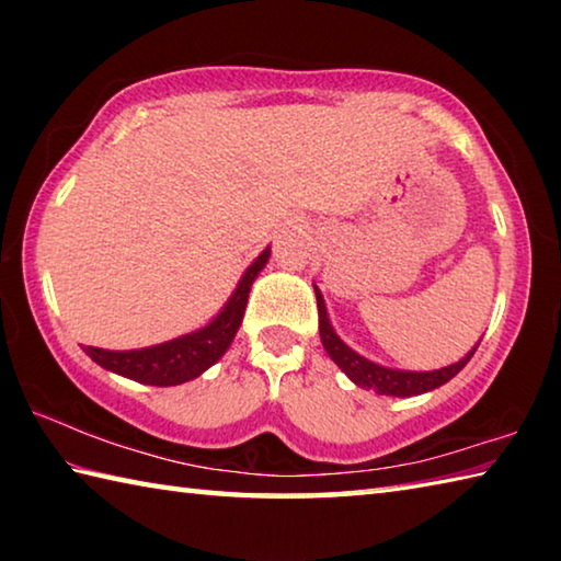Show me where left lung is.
Returning <instances> with one entry per match:
<instances>
[{"label":"left lung","mask_w":561,"mask_h":561,"mask_svg":"<svg viewBox=\"0 0 561 561\" xmlns=\"http://www.w3.org/2000/svg\"><path fill=\"white\" fill-rule=\"evenodd\" d=\"M319 336L329 358L334 360L351 381L360 388H366V391H376L378 396H396V398L421 396L443 383H448L455 374L462 371V366L468 364L470 356L474 354V348H478L472 346V351H468L460 360H455L450 366L435 368V371H403V368H388V366L376 364L371 358L356 354L354 348L346 346L344 341L336 336V331L329 321L324 301H319Z\"/></svg>","instance_id":"8db88e82"}]
</instances>
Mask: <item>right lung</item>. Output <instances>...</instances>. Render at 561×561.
Here are the masks:
<instances>
[{
  "label": "right lung",
  "instance_id": "add662e5",
  "mask_svg": "<svg viewBox=\"0 0 561 561\" xmlns=\"http://www.w3.org/2000/svg\"><path fill=\"white\" fill-rule=\"evenodd\" d=\"M270 262V247L264 250L250 267L244 270L242 279L237 282V289L232 297L227 299L220 314H217L210 324L193 331V334L178 336L165 344H156L148 348H133V351H108L87 346V354L96 360L101 368L111 374H118L130 381L146 383V386H180L193 378L203 376L207 368L217 364L230 348L237 329L242 324L247 297H250L252 282Z\"/></svg>",
  "mask_w": 561,
  "mask_h": 561
}]
</instances>
